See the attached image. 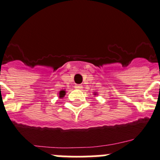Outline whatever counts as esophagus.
Returning <instances> with one entry per match:
<instances>
[{
    "instance_id": "obj_1",
    "label": "esophagus",
    "mask_w": 160,
    "mask_h": 160,
    "mask_svg": "<svg viewBox=\"0 0 160 160\" xmlns=\"http://www.w3.org/2000/svg\"><path fill=\"white\" fill-rule=\"evenodd\" d=\"M75 88H77V89H81V88H82V86H81L80 84H76V86H75Z\"/></svg>"
}]
</instances>
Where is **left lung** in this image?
<instances>
[{"label": "left lung", "instance_id": "obj_1", "mask_svg": "<svg viewBox=\"0 0 160 160\" xmlns=\"http://www.w3.org/2000/svg\"><path fill=\"white\" fill-rule=\"evenodd\" d=\"M94 94H95V95H96V93H94Z\"/></svg>", "mask_w": 160, "mask_h": 160}]
</instances>
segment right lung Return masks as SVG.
<instances>
[{
	"mask_svg": "<svg viewBox=\"0 0 160 160\" xmlns=\"http://www.w3.org/2000/svg\"><path fill=\"white\" fill-rule=\"evenodd\" d=\"M65 94H66V91H64V90L60 91V92H59V98H63V97L65 96Z\"/></svg>",
	"mask_w": 160,
	"mask_h": 160,
	"instance_id": "add662e5",
	"label": "right lung"
}]
</instances>
